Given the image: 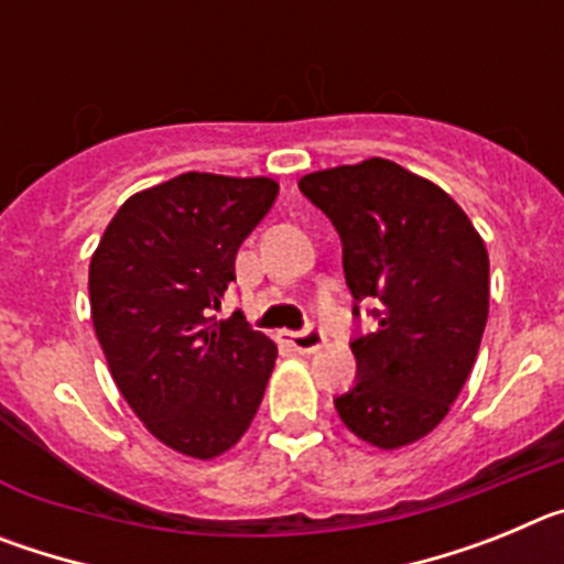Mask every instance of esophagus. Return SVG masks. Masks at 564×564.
<instances>
[{
	"mask_svg": "<svg viewBox=\"0 0 564 564\" xmlns=\"http://www.w3.org/2000/svg\"><path fill=\"white\" fill-rule=\"evenodd\" d=\"M282 336H285V341L299 352H316L318 347L325 344V333L318 330V327H307V330L302 333H282Z\"/></svg>",
	"mask_w": 564,
	"mask_h": 564,
	"instance_id": "obj_1",
	"label": "esophagus"
}]
</instances>
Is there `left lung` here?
I'll return each instance as SVG.
<instances>
[{
	"label": "left lung",
	"instance_id": "obj_1",
	"mask_svg": "<svg viewBox=\"0 0 564 564\" xmlns=\"http://www.w3.org/2000/svg\"><path fill=\"white\" fill-rule=\"evenodd\" d=\"M299 188L341 237L344 276L376 302L378 327L350 344L356 387L344 426L376 449L430 435L475 367L488 318V251L449 194L383 158L305 174Z\"/></svg>",
	"mask_w": 564,
	"mask_h": 564
}]
</instances>
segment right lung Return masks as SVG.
I'll list each match as a JSON object with an SVG mask.
<instances>
[{"label": "right lung", "instance_id": "1", "mask_svg": "<svg viewBox=\"0 0 564 564\" xmlns=\"http://www.w3.org/2000/svg\"><path fill=\"white\" fill-rule=\"evenodd\" d=\"M271 177L186 172L132 194L89 262V311L109 372L163 446L214 460L246 435L276 344L234 313L214 322Z\"/></svg>", "mask_w": 564, "mask_h": 564}]
</instances>
